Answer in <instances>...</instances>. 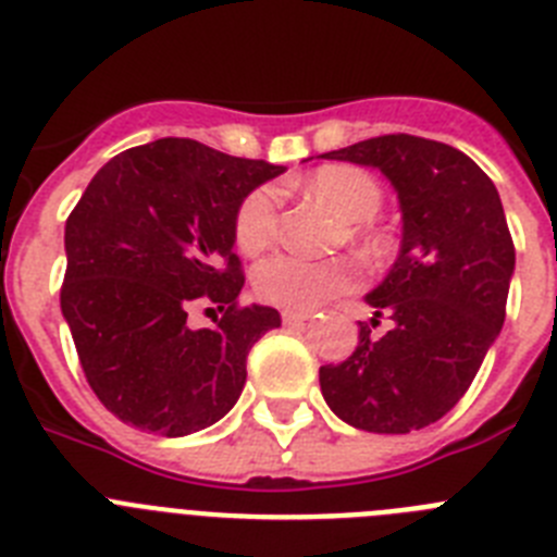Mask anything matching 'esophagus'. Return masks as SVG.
Listing matches in <instances>:
<instances>
[{
    "instance_id": "esophagus-1",
    "label": "esophagus",
    "mask_w": 557,
    "mask_h": 557,
    "mask_svg": "<svg viewBox=\"0 0 557 557\" xmlns=\"http://www.w3.org/2000/svg\"><path fill=\"white\" fill-rule=\"evenodd\" d=\"M312 318V312H295V309H284L282 312V321L287 323V326H298V323L309 321Z\"/></svg>"
}]
</instances>
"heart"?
Here are the masks:
<instances>
[{"instance_id": "heart-1", "label": "heart", "mask_w": 557, "mask_h": 557, "mask_svg": "<svg viewBox=\"0 0 557 557\" xmlns=\"http://www.w3.org/2000/svg\"><path fill=\"white\" fill-rule=\"evenodd\" d=\"M314 195L326 198L346 220H351L348 234L368 253L385 248V236L373 223V214L382 209V186L371 172L351 164H326L312 172L307 181ZM282 223V195L273 186H256L236 206L234 236L245 253H259L275 243ZM357 278V264L346 256L334 259H309L304 253H273L253 273L256 293L275 307L312 312L329 298L351 287Z\"/></svg>"}]
</instances>
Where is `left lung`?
<instances>
[{"instance_id": "left-lung-1", "label": "left lung", "mask_w": 557, "mask_h": 557, "mask_svg": "<svg viewBox=\"0 0 557 557\" xmlns=\"http://www.w3.org/2000/svg\"><path fill=\"white\" fill-rule=\"evenodd\" d=\"M323 159L376 166L398 191L405 236L387 278L368 295L359 346L321 368L334 416L366 432L405 435L466 396L505 323L513 236L494 181L444 141L387 133ZM379 317L392 332L376 338Z\"/></svg>"}]
</instances>
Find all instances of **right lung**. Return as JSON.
Segmentation results:
<instances>
[{
  "mask_svg": "<svg viewBox=\"0 0 557 557\" xmlns=\"http://www.w3.org/2000/svg\"><path fill=\"white\" fill-rule=\"evenodd\" d=\"M284 166L195 139L113 156L66 220L61 312L86 382L113 416L164 437L211 426L236 405L256 339L282 326L243 307L234 214ZM211 306L215 326L185 318Z\"/></svg>",
  "mask_w": 557,
  "mask_h": 557,
  "instance_id": "1",
  "label": "right lung"
}]
</instances>
